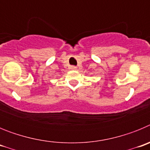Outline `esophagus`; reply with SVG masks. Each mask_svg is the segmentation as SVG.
I'll list each match as a JSON object with an SVG mask.
<instances>
[{
  "label": "esophagus",
  "mask_w": 150,
  "mask_h": 150,
  "mask_svg": "<svg viewBox=\"0 0 150 150\" xmlns=\"http://www.w3.org/2000/svg\"><path fill=\"white\" fill-rule=\"evenodd\" d=\"M71 70H74V71H76V66H71Z\"/></svg>",
  "instance_id": "1"
}]
</instances>
